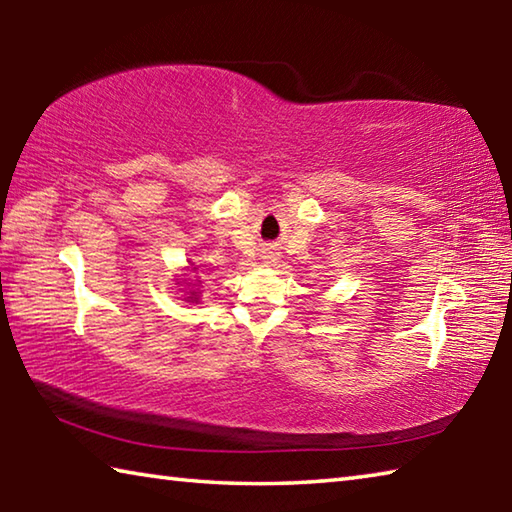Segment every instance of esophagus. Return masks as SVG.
I'll return each instance as SVG.
<instances>
[{"mask_svg":"<svg viewBox=\"0 0 512 512\" xmlns=\"http://www.w3.org/2000/svg\"><path fill=\"white\" fill-rule=\"evenodd\" d=\"M264 259H266V264H273V262H275V253H273L271 248H268L266 253H264Z\"/></svg>","mask_w":512,"mask_h":512,"instance_id":"1","label":"esophagus"}]
</instances>
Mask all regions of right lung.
<instances>
[{
	"mask_svg": "<svg viewBox=\"0 0 512 512\" xmlns=\"http://www.w3.org/2000/svg\"><path fill=\"white\" fill-rule=\"evenodd\" d=\"M189 266H192V271L196 273V266H194V262H189ZM178 284H183V291H185V302H196V305H198V300H201V298H198V293H201V291H198L196 287H198V284H201V280H189V277H187V280H183V282H178Z\"/></svg>",
	"mask_w": 512,
	"mask_h": 512,
	"instance_id": "add662e5",
	"label": "right lung"
}]
</instances>
